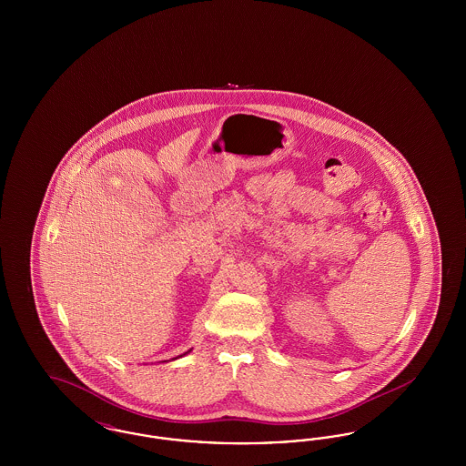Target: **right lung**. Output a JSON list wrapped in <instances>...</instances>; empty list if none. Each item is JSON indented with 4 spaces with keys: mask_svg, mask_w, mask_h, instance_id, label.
<instances>
[{
    "mask_svg": "<svg viewBox=\"0 0 466 466\" xmlns=\"http://www.w3.org/2000/svg\"><path fill=\"white\" fill-rule=\"evenodd\" d=\"M190 351H192V350H190ZM190 351H187V353H183V355H188V353H190ZM183 355H179V356H183ZM173 360H177V358H173Z\"/></svg>",
    "mask_w": 466,
    "mask_h": 466,
    "instance_id": "obj_1",
    "label": "right lung"
}]
</instances>
